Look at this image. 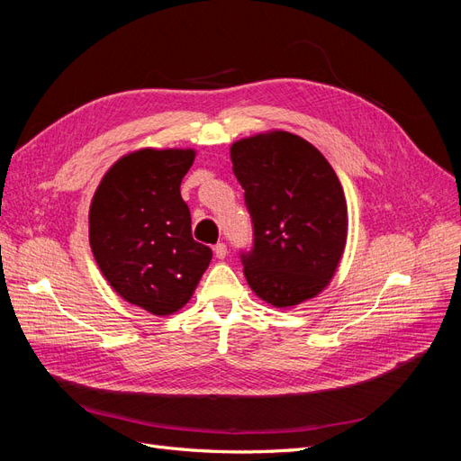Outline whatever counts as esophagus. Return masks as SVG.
<instances>
[{"label":"esophagus","instance_id":"obj_1","mask_svg":"<svg viewBox=\"0 0 461 461\" xmlns=\"http://www.w3.org/2000/svg\"><path fill=\"white\" fill-rule=\"evenodd\" d=\"M213 254H215V258H217V259H225V258H227V254H229V249H227V246H225V244L219 242V244H215V246H213Z\"/></svg>","mask_w":461,"mask_h":461}]
</instances>
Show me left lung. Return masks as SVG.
I'll list each match as a JSON object with an SVG mask.
<instances>
[{
  "mask_svg": "<svg viewBox=\"0 0 461 461\" xmlns=\"http://www.w3.org/2000/svg\"><path fill=\"white\" fill-rule=\"evenodd\" d=\"M254 244L240 252L246 281L275 308L317 296L337 271L348 236L340 180L315 146L285 131L230 148Z\"/></svg>",
  "mask_w": 461,
  "mask_h": 461,
  "instance_id": "left-lung-1",
  "label": "left lung"
}]
</instances>
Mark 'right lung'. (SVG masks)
Wrapping results in <instances>:
<instances>
[{
  "instance_id": "obj_1",
  "label": "right lung",
  "mask_w": 461,
  "mask_h": 461,
  "mask_svg": "<svg viewBox=\"0 0 461 461\" xmlns=\"http://www.w3.org/2000/svg\"><path fill=\"white\" fill-rule=\"evenodd\" d=\"M194 149H138L102 178L90 205V246L121 298L171 315L192 298L212 249L192 239L180 183Z\"/></svg>"
}]
</instances>
